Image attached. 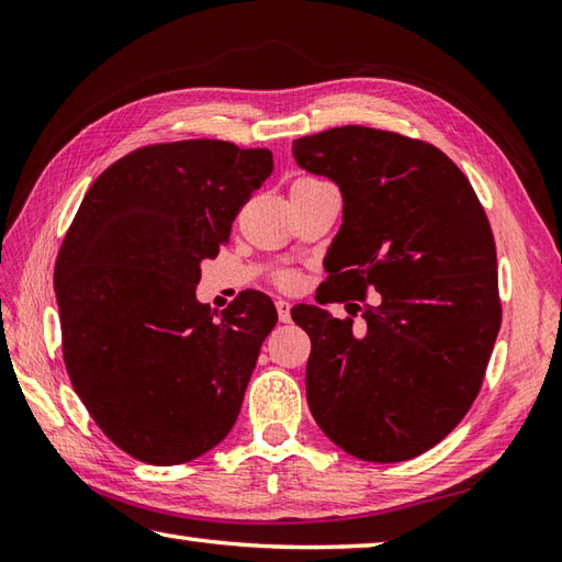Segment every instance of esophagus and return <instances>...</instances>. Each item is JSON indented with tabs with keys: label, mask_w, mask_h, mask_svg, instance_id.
I'll list each match as a JSON object with an SVG mask.
<instances>
[{
	"label": "esophagus",
	"mask_w": 562,
	"mask_h": 562,
	"mask_svg": "<svg viewBox=\"0 0 562 562\" xmlns=\"http://www.w3.org/2000/svg\"><path fill=\"white\" fill-rule=\"evenodd\" d=\"M274 306H278V316H280L282 324H290V318H292V314H290V302L278 300V302H274Z\"/></svg>",
	"instance_id": "34e87169"
}]
</instances>
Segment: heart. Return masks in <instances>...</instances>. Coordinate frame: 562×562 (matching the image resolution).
<instances>
[{"instance_id": "obj_1", "label": "heart", "mask_w": 562, "mask_h": 562, "mask_svg": "<svg viewBox=\"0 0 562 562\" xmlns=\"http://www.w3.org/2000/svg\"><path fill=\"white\" fill-rule=\"evenodd\" d=\"M280 282L284 284V288H294V284H296V278H294V274H282Z\"/></svg>"}]
</instances>
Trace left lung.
Listing matches in <instances>:
<instances>
[{
	"label": "left lung",
	"instance_id": "obj_1",
	"mask_svg": "<svg viewBox=\"0 0 562 562\" xmlns=\"http://www.w3.org/2000/svg\"><path fill=\"white\" fill-rule=\"evenodd\" d=\"M304 171L340 188L342 224L324 266L326 300L364 324L296 304L312 338L306 401L326 437L374 463L445 439L483 384L503 321L495 238L469 178L420 139L360 125L294 139Z\"/></svg>",
	"mask_w": 562,
	"mask_h": 562
}]
</instances>
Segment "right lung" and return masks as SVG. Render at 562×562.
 Returning a JSON list of instances; mask_svg holds the SVG:
<instances>
[{"mask_svg":"<svg viewBox=\"0 0 562 562\" xmlns=\"http://www.w3.org/2000/svg\"><path fill=\"white\" fill-rule=\"evenodd\" d=\"M270 173V149L186 139L125 154L81 200L55 262L65 364L130 457L193 461L236 423L278 312L248 290L217 316L195 288Z\"/></svg>","mask_w":562,"mask_h":562,"instance_id":"1","label":"right lung"}]
</instances>
